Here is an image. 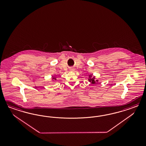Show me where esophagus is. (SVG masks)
Listing matches in <instances>:
<instances>
[{"label": "esophagus", "mask_w": 146, "mask_h": 146, "mask_svg": "<svg viewBox=\"0 0 146 146\" xmlns=\"http://www.w3.org/2000/svg\"><path fill=\"white\" fill-rule=\"evenodd\" d=\"M72 71H73V70H73V69H72Z\"/></svg>", "instance_id": "obj_1"}]
</instances>
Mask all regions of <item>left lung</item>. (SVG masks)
I'll use <instances>...</instances> for the list:
<instances>
[{
    "mask_svg": "<svg viewBox=\"0 0 146 146\" xmlns=\"http://www.w3.org/2000/svg\"><path fill=\"white\" fill-rule=\"evenodd\" d=\"M88 81L90 82H91L92 84H96V82H95V77H93V78H92V75H89V76ZM96 81L97 82V81H98V80H96Z\"/></svg>",
    "mask_w": 146,
    "mask_h": 146,
    "instance_id": "left-lung-1",
    "label": "left lung"
}]
</instances>
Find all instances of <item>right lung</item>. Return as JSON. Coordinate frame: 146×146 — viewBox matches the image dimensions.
I'll use <instances>...</instances> for the list:
<instances>
[{
	"mask_svg": "<svg viewBox=\"0 0 146 146\" xmlns=\"http://www.w3.org/2000/svg\"><path fill=\"white\" fill-rule=\"evenodd\" d=\"M52 79L55 80H56V77H53Z\"/></svg>",
	"mask_w": 146,
	"mask_h": 146,
	"instance_id": "1",
	"label": "right lung"
}]
</instances>
